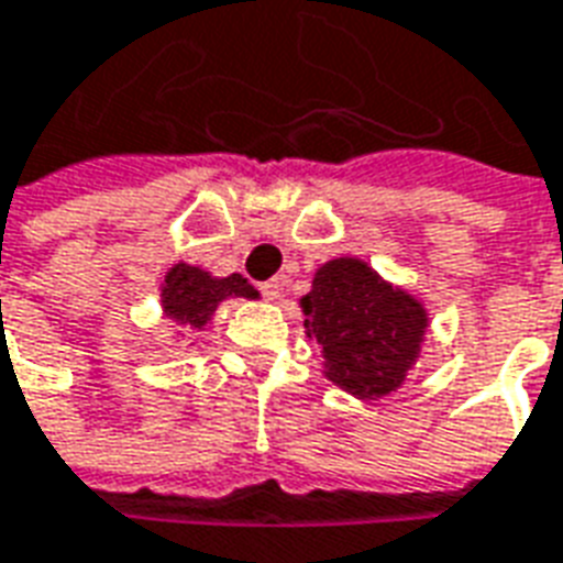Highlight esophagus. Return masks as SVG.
I'll return each instance as SVG.
<instances>
[{
	"label": "esophagus",
	"mask_w": 563,
	"mask_h": 563,
	"mask_svg": "<svg viewBox=\"0 0 563 563\" xmlns=\"http://www.w3.org/2000/svg\"><path fill=\"white\" fill-rule=\"evenodd\" d=\"M261 294H264L266 299H278L285 294V278H269V282H264V285H261Z\"/></svg>",
	"instance_id": "1"
}]
</instances>
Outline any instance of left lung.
I'll return each instance as SVG.
<instances>
[{"label":"left lung","instance_id":"8db88e82","mask_svg":"<svg viewBox=\"0 0 563 563\" xmlns=\"http://www.w3.org/2000/svg\"><path fill=\"white\" fill-rule=\"evenodd\" d=\"M302 311L308 338L323 346L327 377L362 400H377L404 383L427 329L421 302L356 257L320 266Z\"/></svg>","mask_w":563,"mask_h":563}]
</instances>
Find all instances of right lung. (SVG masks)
Masks as SVG:
<instances>
[{"label": "right lung", "instance_id": "obj_1", "mask_svg": "<svg viewBox=\"0 0 563 563\" xmlns=\"http://www.w3.org/2000/svg\"><path fill=\"white\" fill-rule=\"evenodd\" d=\"M228 297H257V294L255 287L249 285L243 276H236V273L228 278H213L189 264L172 266L166 285H163L166 314L192 329L205 327L219 308V302Z\"/></svg>", "mask_w": 563, "mask_h": 563}]
</instances>
